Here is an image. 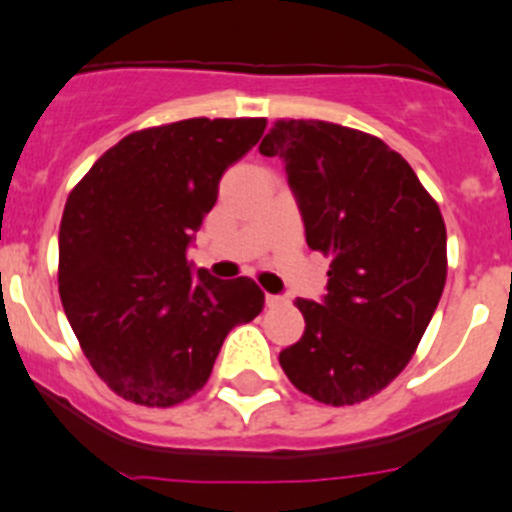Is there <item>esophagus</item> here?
I'll list each match as a JSON object with an SVG mask.
<instances>
[{"instance_id": "obj_1", "label": "esophagus", "mask_w": 512, "mask_h": 512, "mask_svg": "<svg viewBox=\"0 0 512 512\" xmlns=\"http://www.w3.org/2000/svg\"><path fill=\"white\" fill-rule=\"evenodd\" d=\"M281 303H286V298L273 296V293H266V306L268 308H276V306H281Z\"/></svg>"}]
</instances>
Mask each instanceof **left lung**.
Here are the masks:
<instances>
[{
	"mask_svg": "<svg viewBox=\"0 0 512 512\" xmlns=\"http://www.w3.org/2000/svg\"><path fill=\"white\" fill-rule=\"evenodd\" d=\"M258 149L286 161L306 244L331 258L326 298H298L306 331L278 363L313 401H368L408 366L438 306L443 214L411 164L366 131L278 119Z\"/></svg>",
	"mask_w": 512,
	"mask_h": 512,
	"instance_id": "8db88e82",
	"label": "left lung"
}]
</instances>
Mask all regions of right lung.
Returning a JSON list of instances; mask_svg holds the SVG:
<instances>
[{
  "instance_id": "right-lung-1",
  "label": "right lung",
  "mask_w": 512,
  "mask_h": 512,
  "mask_svg": "<svg viewBox=\"0 0 512 512\" xmlns=\"http://www.w3.org/2000/svg\"><path fill=\"white\" fill-rule=\"evenodd\" d=\"M266 119H184L124 136L69 194L59 296L96 376L124 401L169 408L206 386L224 338L261 313L251 278L191 273L219 179Z\"/></svg>"
}]
</instances>
